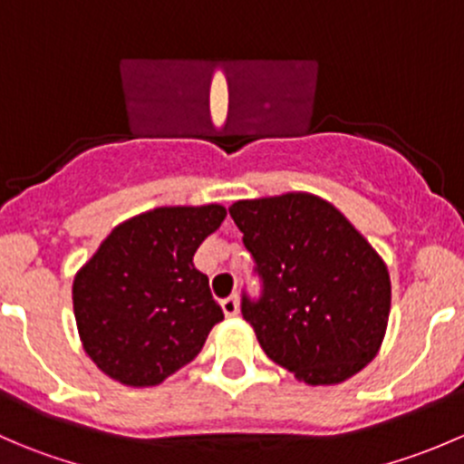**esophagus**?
Instances as JSON below:
<instances>
[{
  "label": "esophagus",
  "instance_id": "esophagus-1",
  "mask_svg": "<svg viewBox=\"0 0 464 464\" xmlns=\"http://www.w3.org/2000/svg\"><path fill=\"white\" fill-rule=\"evenodd\" d=\"M222 312L227 316H237V312H240V298H237L236 294H233V296H228V298H224Z\"/></svg>",
  "mask_w": 464,
  "mask_h": 464
}]
</instances>
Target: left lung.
Listing matches in <instances>:
<instances>
[{"label":"left lung","mask_w":464,"mask_h":464,"mask_svg":"<svg viewBox=\"0 0 464 464\" xmlns=\"http://www.w3.org/2000/svg\"><path fill=\"white\" fill-rule=\"evenodd\" d=\"M228 213L262 283L256 301L242 294V316L266 357L310 386L363 371L391 314V276L366 237L310 193L240 199Z\"/></svg>","instance_id":"1"}]
</instances>
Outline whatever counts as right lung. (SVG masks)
I'll list each match as a JSON object with an SVG mask.
<instances>
[{
    "label": "right lung",
    "instance_id": "right-lung-1",
    "mask_svg": "<svg viewBox=\"0 0 464 464\" xmlns=\"http://www.w3.org/2000/svg\"><path fill=\"white\" fill-rule=\"evenodd\" d=\"M227 218L219 204L161 206L125 219L73 278L82 348L107 377L157 386L204 348L224 319L198 246Z\"/></svg>",
    "mask_w": 464,
    "mask_h": 464
}]
</instances>
